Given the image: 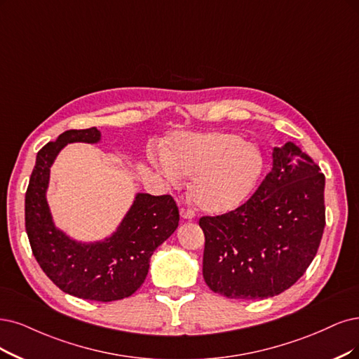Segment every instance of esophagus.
I'll list each match as a JSON object with an SVG mask.
<instances>
[{
  "instance_id": "1",
  "label": "esophagus",
  "mask_w": 359,
  "mask_h": 359,
  "mask_svg": "<svg viewBox=\"0 0 359 359\" xmlns=\"http://www.w3.org/2000/svg\"><path fill=\"white\" fill-rule=\"evenodd\" d=\"M180 217L184 220H192L194 215H192V211L188 208H180Z\"/></svg>"
}]
</instances>
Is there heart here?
Masks as SVG:
<instances>
[{
    "instance_id": "1",
    "label": "heart",
    "mask_w": 359,
    "mask_h": 359,
    "mask_svg": "<svg viewBox=\"0 0 359 359\" xmlns=\"http://www.w3.org/2000/svg\"><path fill=\"white\" fill-rule=\"evenodd\" d=\"M263 154L253 142L226 131L177 133L165 144L155 167L170 183L192 177L189 198L208 216L240 207L253 192L263 171Z\"/></svg>"
}]
</instances>
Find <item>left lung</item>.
I'll return each instance as SVG.
<instances>
[{
  "mask_svg": "<svg viewBox=\"0 0 359 359\" xmlns=\"http://www.w3.org/2000/svg\"><path fill=\"white\" fill-rule=\"evenodd\" d=\"M325 176L294 143L273 148L272 170L231 213L201 217L203 275L228 299H268L306 272L324 226Z\"/></svg>",
  "mask_w": 359,
  "mask_h": 359,
  "instance_id": "1",
  "label": "left lung"
}]
</instances>
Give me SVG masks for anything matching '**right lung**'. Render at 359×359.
I'll list each match as a JSON object with an SVG mask.
<instances>
[{
	"label": "right lung",
	"mask_w": 359,
	"mask_h": 359,
	"mask_svg": "<svg viewBox=\"0 0 359 359\" xmlns=\"http://www.w3.org/2000/svg\"><path fill=\"white\" fill-rule=\"evenodd\" d=\"M100 140L96 127L68 130L36 154L25 195V228L39 266L62 291L114 302L131 296L144 283L154 251L179 226V210L170 195L137 192L116 229L103 240L79 241L60 229L47 201L50 168L66 144Z\"/></svg>",
	"instance_id": "right-lung-1"
}]
</instances>
